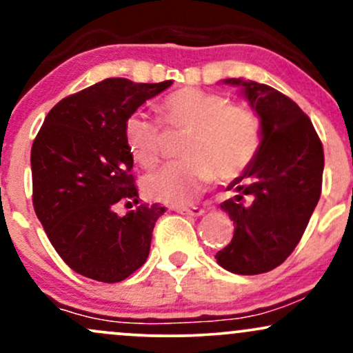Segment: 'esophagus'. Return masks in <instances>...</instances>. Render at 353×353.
I'll return each mask as SVG.
<instances>
[{"label": "esophagus", "mask_w": 353, "mask_h": 353, "mask_svg": "<svg viewBox=\"0 0 353 353\" xmlns=\"http://www.w3.org/2000/svg\"><path fill=\"white\" fill-rule=\"evenodd\" d=\"M174 210L179 214H185V216H194V217H199L205 212L204 209L196 208V205H194V208H174Z\"/></svg>", "instance_id": "1"}]
</instances>
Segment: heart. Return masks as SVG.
<instances>
[{
    "instance_id": "obj_1",
    "label": "heart",
    "mask_w": 353,
    "mask_h": 353,
    "mask_svg": "<svg viewBox=\"0 0 353 353\" xmlns=\"http://www.w3.org/2000/svg\"><path fill=\"white\" fill-rule=\"evenodd\" d=\"M161 116L171 129L188 131L181 145L182 161L165 164L144 179V192L152 201L184 205L217 177L229 182L254 163L262 144L261 117L242 103H229L221 92L182 88L165 96ZM129 152L143 168L151 169L163 156V124L144 111L124 121Z\"/></svg>"
}]
</instances>
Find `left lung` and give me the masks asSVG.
I'll return each instance as SVG.
<instances>
[{
    "mask_svg": "<svg viewBox=\"0 0 353 353\" xmlns=\"http://www.w3.org/2000/svg\"><path fill=\"white\" fill-rule=\"evenodd\" d=\"M244 89L262 124V144L250 168L230 182L236 190L221 209L234 221V237L217 264L241 275L264 274L294 252L320 199L322 141L309 116L277 89L228 79Z\"/></svg>",
    "mask_w": 353,
    "mask_h": 353,
    "instance_id": "8db88e82",
    "label": "left lung"
}]
</instances>
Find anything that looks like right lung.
<instances>
[{"label": "right lung", "mask_w": 353, "mask_h": 353, "mask_svg": "<svg viewBox=\"0 0 353 353\" xmlns=\"http://www.w3.org/2000/svg\"><path fill=\"white\" fill-rule=\"evenodd\" d=\"M171 84L108 78L59 101L34 137V212L59 257L84 277L121 282L148 259L164 208L139 202L124 121ZM119 205L137 209L119 216Z\"/></svg>", "instance_id": "obj_1"}]
</instances>
